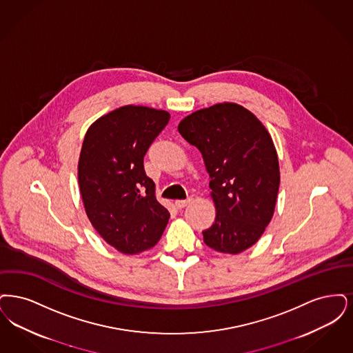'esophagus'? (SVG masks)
<instances>
[{"label":"esophagus","instance_id":"1","mask_svg":"<svg viewBox=\"0 0 353 353\" xmlns=\"http://www.w3.org/2000/svg\"><path fill=\"white\" fill-rule=\"evenodd\" d=\"M191 201H192V198H188V199L184 200H176V201H175V205H176V208L182 210L184 207H187Z\"/></svg>","mask_w":353,"mask_h":353}]
</instances>
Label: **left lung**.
Instances as JSON below:
<instances>
[{"label":"left lung","mask_w":353,"mask_h":353,"mask_svg":"<svg viewBox=\"0 0 353 353\" xmlns=\"http://www.w3.org/2000/svg\"><path fill=\"white\" fill-rule=\"evenodd\" d=\"M178 130L203 155L215 201V223L203 230L205 245L237 254L254 245L270 223L279 188L273 139L260 120L233 103L183 119Z\"/></svg>","instance_id":"1"}]
</instances>
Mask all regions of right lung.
<instances>
[{
    "mask_svg": "<svg viewBox=\"0 0 353 353\" xmlns=\"http://www.w3.org/2000/svg\"><path fill=\"white\" fill-rule=\"evenodd\" d=\"M169 120L165 110L126 105L94 121L83 141L77 178L85 212L108 244L125 254L155 245L169 221L143 168Z\"/></svg>",
    "mask_w": 353,
    "mask_h": 353,
    "instance_id": "1",
    "label": "right lung"
}]
</instances>
